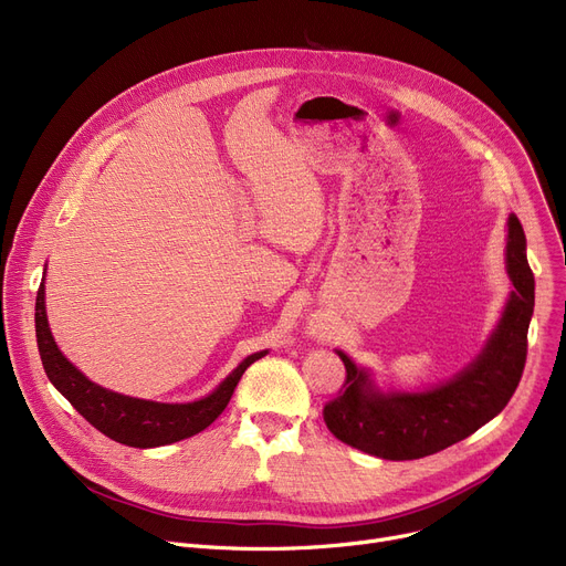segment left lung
<instances>
[{
    "label": "left lung",
    "mask_w": 566,
    "mask_h": 566,
    "mask_svg": "<svg viewBox=\"0 0 566 566\" xmlns=\"http://www.w3.org/2000/svg\"><path fill=\"white\" fill-rule=\"evenodd\" d=\"M507 224V271L514 291L480 358L436 390L380 395L367 371L339 350L346 380L339 395L323 406L325 427L335 438L380 459H422L468 438L510 403L527 358L534 275L518 218L510 216Z\"/></svg>",
    "instance_id": "obj_1"
}]
</instances>
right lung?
Here are the masks:
<instances>
[{"label":"right lung","instance_id":"1","mask_svg":"<svg viewBox=\"0 0 566 566\" xmlns=\"http://www.w3.org/2000/svg\"><path fill=\"white\" fill-rule=\"evenodd\" d=\"M36 344L50 382L71 401L82 418L107 438L139 450L190 438L213 424L227 408L245 369L265 355V350L248 355L213 395L192 403H156L116 395L88 380L56 348L48 328L43 284L36 293Z\"/></svg>","mask_w":566,"mask_h":566}]
</instances>
